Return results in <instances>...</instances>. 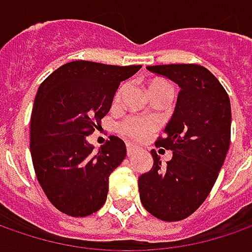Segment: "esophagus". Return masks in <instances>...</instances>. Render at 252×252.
Here are the masks:
<instances>
[{"mask_svg":"<svg viewBox=\"0 0 252 252\" xmlns=\"http://www.w3.org/2000/svg\"><path fill=\"white\" fill-rule=\"evenodd\" d=\"M126 149H127V156L134 154V153H136V150H137V147H136V146H133V144H130V143H127Z\"/></svg>","mask_w":252,"mask_h":252,"instance_id":"34e87169","label":"esophagus"}]
</instances>
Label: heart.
I'll use <instances>...</instances> for the list:
<instances>
[{"label":"heart","instance_id":"b5f03b06","mask_svg":"<svg viewBox=\"0 0 252 252\" xmlns=\"http://www.w3.org/2000/svg\"><path fill=\"white\" fill-rule=\"evenodd\" d=\"M157 84H164V81H154L151 84L153 85H157ZM125 92V85H122L119 88V91L116 94V101L121 99V96ZM156 129V122L150 119V118H129L123 122L121 125V131L129 139L133 140H143L146 139L151 131Z\"/></svg>","mask_w":252,"mask_h":252}]
</instances>
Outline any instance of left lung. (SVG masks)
<instances>
[{"label": "left lung", "instance_id": "obj_1", "mask_svg": "<svg viewBox=\"0 0 252 252\" xmlns=\"http://www.w3.org/2000/svg\"><path fill=\"white\" fill-rule=\"evenodd\" d=\"M179 87L178 99L164 137L156 141L172 151L161 165L151 150L153 167L139 177L144 209L164 221L188 218L205 202L230 147L231 106L226 90L208 68L198 64L149 65Z\"/></svg>", "mask_w": 252, "mask_h": 252}]
</instances>
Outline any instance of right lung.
Here are the masks:
<instances>
[{"mask_svg": "<svg viewBox=\"0 0 252 252\" xmlns=\"http://www.w3.org/2000/svg\"><path fill=\"white\" fill-rule=\"evenodd\" d=\"M140 68L77 60L37 90L31 118L34 172L49 200L68 216H90L106 202L109 175L125 160L126 144L112 136L94 151L87 137L109 112L119 84Z\"/></svg>", "mask_w": 252, "mask_h": 252, "instance_id": "right-lung-1", "label": "right lung"}]
</instances>
